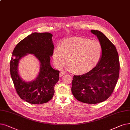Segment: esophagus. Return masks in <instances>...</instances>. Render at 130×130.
Here are the masks:
<instances>
[{"label": "esophagus", "mask_w": 130, "mask_h": 130, "mask_svg": "<svg viewBox=\"0 0 130 130\" xmlns=\"http://www.w3.org/2000/svg\"><path fill=\"white\" fill-rule=\"evenodd\" d=\"M66 74V73L65 72H60V74H59V76L60 77H61L63 75H65Z\"/></svg>", "instance_id": "34e87169"}]
</instances>
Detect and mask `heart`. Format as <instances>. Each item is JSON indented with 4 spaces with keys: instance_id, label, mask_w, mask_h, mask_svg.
<instances>
[{
    "instance_id": "obj_1",
    "label": "heart",
    "mask_w": 130,
    "mask_h": 130,
    "mask_svg": "<svg viewBox=\"0 0 130 130\" xmlns=\"http://www.w3.org/2000/svg\"><path fill=\"white\" fill-rule=\"evenodd\" d=\"M103 48L97 40L83 38L64 40L54 49L53 59L57 69H61L68 60L69 68L78 74L90 71L97 65L102 55Z\"/></svg>"
}]
</instances>
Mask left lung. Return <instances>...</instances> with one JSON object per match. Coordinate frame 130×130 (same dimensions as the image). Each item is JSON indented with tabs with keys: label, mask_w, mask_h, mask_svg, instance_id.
<instances>
[{
	"label": "left lung",
	"mask_w": 130,
	"mask_h": 130,
	"mask_svg": "<svg viewBox=\"0 0 130 130\" xmlns=\"http://www.w3.org/2000/svg\"><path fill=\"white\" fill-rule=\"evenodd\" d=\"M97 36L103 48L97 66L85 74L73 76L72 92L82 103L95 104L108 99L113 92L119 77L120 61L114 45L104 34L91 30Z\"/></svg>",
	"instance_id": "1"
}]
</instances>
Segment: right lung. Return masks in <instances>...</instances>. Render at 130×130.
<instances>
[{
  "label": "right lung",
  "instance_id": "right-lung-1",
  "mask_svg": "<svg viewBox=\"0 0 130 130\" xmlns=\"http://www.w3.org/2000/svg\"><path fill=\"white\" fill-rule=\"evenodd\" d=\"M53 35L48 32H35L17 44L10 61V72L17 93L20 97L32 104H42L51 100L54 87L59 80V71L50 65L53 55ZM27 53L35 54L41 63L37 77L31 82L22 80L18 74L19 60Z\"/></svg>",
  "mask_w": 130,
  "mask_h": 130
}]
</instances>
